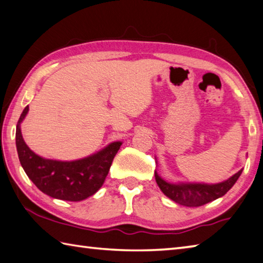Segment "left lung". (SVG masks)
Returning a JSON list of instances; mask_svg holds the SVG:
<instances>
[{
  "label": "left lung",
  "mask_w": 263,
  "mask_h": 263,
  "mask_svg": "<svg viewBox=\"0 0 263 263\" xmlns=\"http://www.w3.org/2000/svg\"><path fill=\"white\" fill-rule=\"evenodd\" d=\"M240 170L233 177L226 180L223 182L217 184H204V183H168L158 176L155 172V179L161 188L164 195H166L168 198H171L174 202L184 205L188 208L200 206L209 202L217 199L228 192V190L234 186L235 182L241 174Z\"/></svg>",
  "instance_id": "8db88e82"
}]
</instances>
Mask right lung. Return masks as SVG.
I'll use <instances>...</instances> for the list:
<instances>
[{"label": "right lung", "instance_id": "add662e5", "mask_svg": "<svg viewBox=\"0 0 263 263\" xmlns=\"http://www.w3.org/2000/svg\"><path fill=\"white\" fill-rule=\"evenodd\" d=\"M28 111L25 107L15 128V145L20 164L41 192L57 199L79 202L97 193L104 183L122 142H112L101 152L73 162L45 159L26 145L20 123Z\"/></svg>", "mask_w": 263, "mask_h": 263}]
</instances>
